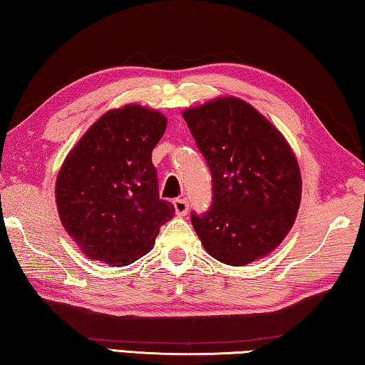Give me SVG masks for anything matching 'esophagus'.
Instances as JSON below:
<instances>
[{
  "mask_svg": "<svg viewBox=\"0 0 365 365\" xmlns=\"http://www.w3.org/2000/svg\"><path fill=\"white\" fill-rule=\"evenodd\" d=\"M173 207H175V214H178V216H185V214L188 212V201L183 198L173 200Z\"/></svg>",
  "mask_w": 365,
  "mask_h": 365,
  "instance_id": "34e87169",
  "label": "esophagus"
}]
</instances>
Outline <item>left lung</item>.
Instances as JSON below:
<instances>
[{
    "instance_id": "8db88e82",
    "label": "left lung",
    "mask_w": 365,
    "mask_h": 365,
    "mask_svg": "<svg viewBox=\"0 0 365 365\" xmlns=\"http://www.w3.org/2000/svg\"><path fill=\"white\" fill-rule=\"evenodd\" d=\"M183 118L212 175V203L192 224L205 250L244 266L266 257L296 221L302 178L284 136L250 103L219 97Z\"/></svg>"
}]
</instances>
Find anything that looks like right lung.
<instances>
[{
  "label": "right lung",
  "mask_w": 365,
  "mask_h": 365,
  "mask_svg": "<svg viewBox=\"0 0 365 365\" xmlns=\"http://www.w3.org/2000/svg\"><path fill=\"white\" fill-rule=\"evenodd\" d=\"M167 128L158 110L125 106L96 121L55 185L63 227L86 257L126 266L146 255L173 205L159 198L153 149Z\"/></svg>",
  "instance_id": "add662e5"
}]
</instances>
